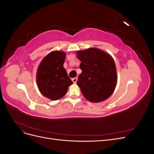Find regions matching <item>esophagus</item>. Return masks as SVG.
<instances>
[{
	"label": "esophagus",
	"mask_w": 154,
	"mask_h": 154,
	"mask_svg": "<svg viewBox=\"0 0 154 154\" xmlns=\"http://www.w3.org/2000/svg\"><path fill=\"white\" fill-rule=\"evenodd\" d=\"M77 80H78V78H74L72 79V81L74 83H76L77 82Z\"/></svg>",
	"instance_id": "esophagus-1"
}]
</instances>
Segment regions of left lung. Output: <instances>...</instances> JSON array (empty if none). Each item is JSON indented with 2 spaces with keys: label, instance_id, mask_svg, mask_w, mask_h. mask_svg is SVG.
I'll return each mask as SVG.
<instances>
[{
  "label": "left lung",
  "instance_id": "8db88e82",
  "mask_svg": "<svg viewBox=\"0 0 154 154\" xmlns=\"http://www.w3.org/2000/svg\"><path fill=\"white\" fill-rule=\"evenodd\" d=\"M82 73L77 85L85 98L93 103L103 101L112 95L117 83L114 60L105 51L88 48L77 51Z\"/></svg>",
  "mask_w": 154,
  "mask_h": 154
}]
</instances>
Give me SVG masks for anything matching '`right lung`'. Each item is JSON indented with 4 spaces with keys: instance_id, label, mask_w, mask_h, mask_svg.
<instances>
[{
    "instance_id": "add662e5",
    "label": "right lung",
    "mask_w": 154,
    "mask_h": 154,
    "mask_svg": "<svg viewBox=\"0 0 154 154\" xmlns=\"http://www.w3.org/2000/svg\"><path fill=\"white\" fill-rule=\"evenodd\" d=\"M66 54L54 51L42 60L36 72V83L40 92L45 97L58 100L66 95L72 82L68 76L63 63Z\"/></svg>"
}]
</instances>
